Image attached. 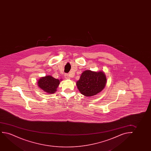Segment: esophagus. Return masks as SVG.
Wrapping results in <instances>:
<instances>
[{
	"label": "esophagus",
	"instance_id": "34e87169",
	"mask_svg": "<svg viewBox=\"0 0 151 151\" xmlns=\"http://www.w3.org/2000/svg\"><path fill=\"white\" fill-rule=\"evenodd\" d=\"M64 77H65V78L66 79H70V76H69V75H68V74L64 75Z\"/></svg>",
	"mask_w": 151,
	"mask_h": 151
}]
</instances>
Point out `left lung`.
Returning a JSON list of instances; mask_svg holds the SVG:
<instances>
[{
    "label": "left lung",
    "mask_w": 151,
    "mask_h": 151,
    "mask_svg": "<svg viewBox=\"0 0 151 151\" xmlns=\"http://www.w3.org/2000/svg\"><path fill=\"white\" fill-rule=\"evenodd\" d=\"M106 83V76L103 71L95 72L89 70L82 73L76 82V86L81 94L86 97H91L101 92Z\"/></svg>",
    "instance_id": "obj_1"
}]
</instances>
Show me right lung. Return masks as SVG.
<instances>
[{"label": "right lung", "mask_w": 151, "mask_h": 151, "mask_svg": "<svg viewBox=\"0 0 151 151\" xmlns=\"http://www.w3.org/2000/svg\"><path fill=\"white\" fill-rule=\"evenodd\" d=\"M62 79L55 78L51 75L42 77L37 81V85L44 92L48 94H54L57 91L60 81Z\"/></svg>", "instance_id": "1"}]
</instances>
